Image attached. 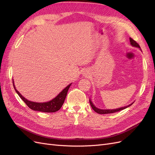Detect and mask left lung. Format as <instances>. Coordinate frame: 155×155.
Segmentation results:
<instances>
[{"mask_svg":"<svg viewBox=\"0 0 155 155\" xmlns=\"http://www.w3.org/2000/svg\"><path fill=\"white\" fill-rule=\"evenodd\" d=\"M130 39V45H132L133 46H135V47H138V48H140V45L136 42L134 40H133L132 38H129ZM89 102H90V104H91V107L92 108V109L94 110L95 112H96L98 114H110V113H114V112H118V111H120L121 110H124L125 109H126V108H127L128 107L130 106L131 105H132L133 104H131L127 106L126 107H121V108H119V109H112V110H109V109H97V107H96L94 105H93L92 102L91 101V100H89Z\"/></svg>","mask_w":155,"mask_h":155,"instance_id":"1","label":"left lung"}]
</instances>
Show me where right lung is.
Here are the masks:
<instances>
[{"mask_svg":"<svg viewBox=\"0 0 155 155\" xmlns=\"http://www.w3.org/2000/svg\"><path fill=\"white\" fill-rule=\"evenodd\" d=\"M13 87L15 88L16 92L18 94V95L19 96V97L22 100V101H24L27 105V106L30 108L31 109L44 112H55L61 109V107L63 105V103L65 100V98H66L68 91L72 83L68 85L67 87H65L57 96L54 98L53 100L45 103H37L34 101H30L26 100L25 97H24L19 92L17 91L15 85H14L13 80Z\"/></svg>","mask_w":155,"mask_h":155,"instance_id":"add662e5","label":"right lung"}]
</instances>
